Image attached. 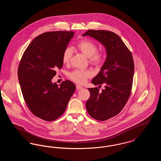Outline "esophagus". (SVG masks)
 <instances>
[{
  "label": "esophagus",
  "mask_w": 161,
  "mask_h": 161,
  "mask_svg": "<svg viewBox=\"0 0 161 161\" xmlns=\"http://www.w3.org/2000/svg\"><path fill=\"white\" fill-rule=\"evenodd\" d=\"M76 88H77L78 90H79V89H82L83 88V86H81V85L77 84V85H76Z\"/></svg>",
  "instance_id": "1"
}]
</instances>
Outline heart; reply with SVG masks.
I'll list each match as a JSON object with an SVG mask.
<instances>
[{
  "label": "heart",
  "instance_id": "b5f03b06",
  "mask_svg": "<svg viewBox=\"0 0 161 161\" xmlns=\"http://www.w3.org/2000/svg\"><path fill=\"white\" fill-rule=\"evenodd\" d=\"M77 48L84 54L86 57L89 58L90 62L93 64L100 66L104 59V55L101 52H98V47L95 43L89 40H84L78 43ZM72 55V49L70 47H66L63 53L62 61L64 64L69 63ZM92 73L89 70H75L69 74L70 78L78 83H83L87 78L91 77Z\"/></svg>",
  "mask_w": 161,
  "mask_h": 161
}]
</instances>
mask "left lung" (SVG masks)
Here are the masks:
<instances>
[{"mask_svg": "<svg viewBox=\"0 0 161 161\" xmlns=\"http://www.w3.org/2000/svg\"><path fill=\"white\" fill-rule=\"evenodd\" d=\"M87 36L104 46L107 56L100 72L92 80V84H104L105 88L101 92L98 87L88 88L91 97L86 106L93 118L106 121L118 115L130 97L134 62L127 47L114 32L90 30L83 34Z\"/></svg>", "mask_w": 161, "mask_h": 161, "instance_id": "8db88e82", "label": "left lung"}]
</instances>
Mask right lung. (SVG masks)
Returning <instances> with one entry per match:
<instances>
[{
	"label": "right lung",
	"instance_id": "add662e5",
	"mask_svg": "<svg viewBox=\"0 0 161 161\" xmlns=\"http://www.w3.org/2000/svg\"><path fill=\"white\" fill-rule=\"evenodd\" d=\"M74 32L52 31L34 38L23 54L18 78L25 101L31 112L46 121L63 115L75 91L69 80L53 83L55 69L63 67L62 55Z\"/></svg>",
	"mask_w": 161,
	"mask_h": 161
}]
</instances>
